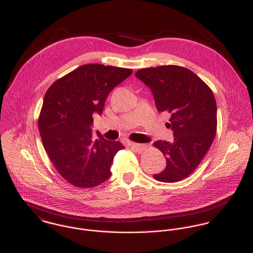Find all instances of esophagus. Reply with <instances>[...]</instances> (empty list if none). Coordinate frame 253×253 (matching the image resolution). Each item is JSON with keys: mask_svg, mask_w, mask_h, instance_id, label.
Returning a JSON list of instances; mask_svg holds the SVG:
<instances>
[{"mask_svg": "<svg viewBox=\"0 0 253 253\" xmlns=\"http://www.w3.org/2000/svg\"><path fill=\"white\" fill-rule=\"evenodd\" d=\"M128 145H129L133 150L137 151L138 153H142V152L145 151L146 148H147V146H146L145 144H139V143H133V142H130Z\"/></svg>", "mask_w": 253, "mask_h": 253, "instance_id": "1", "label": "esophagus"}]
</instances>
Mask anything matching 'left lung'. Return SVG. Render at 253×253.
Instances as JSON below:
<instances>
[{
  "mask_svg": "<svg viewBox=\"0 0 253 253\" xmlns=\"http://www.w3.org/2000/svg\"><path fill=\"white\" fill-rule=\"evenodd\" d=\"M135 77L151 89L158 112L170 115L166 125L174 136L171 143H153L167 161L165 169L153 176L163 182L179 181L197 168L216 135L214 94L193 72L179 66L142 69Z\"/></svg>",
  "mask_w": 253,
  "mask_h": 253,
  "instance_id": "obj_1",
  "label": "left lung"
}]
</instances>
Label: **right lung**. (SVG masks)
Here are the masks:
<instances>
[{"label": "right lung", "instance_id": "obj_1", "mask_svg": "<svg viewBox=\"0 0 253 253\" xmlns=\"http://www.w3.org/2000/svg\"><path fill=\"white\" fill-rule=\"evenodd\" d=\"M131 74L130 69L88 64L47 90L38 128L51 162L69 183L89 188L110 177L114 157L125 146L100 132L94 138L92 115L102 114L109 93Z\"/></svg>", "mask_w": 253, "mask_h": 253}]
</instances>
